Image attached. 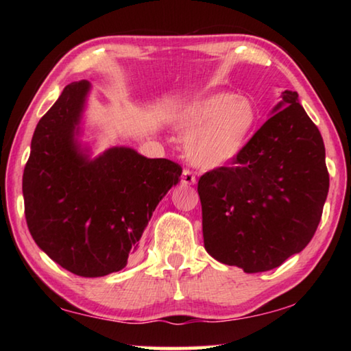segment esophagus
<instances>
[{
  "instance_id": "obj_1",
  "label": "esophagus",
  "mask_w": 351,
  "mask_h": 351,
  "mask_svg": "<svg viewBox=\"0 0 351 351\" xmlns=\"http://www.w3.org/2000/svg\"><path fill=\"white\" fill-rule=\"evenodd\" d=\"M181 182L184 184V186H193V184L197 182V178H195L193 171H190L189 169H184L182 176H181Z\"/></svg>"
}]
</instances>
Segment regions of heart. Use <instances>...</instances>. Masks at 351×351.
<instances>
[{"label": "heart", "mask_w": 351, "mask_h": 351, "mask_svg": "<svg viewBox=\"0 0 351 351\" xmlns=\"http://www.w3.org/2000/svg\"><path fill=\"white\" fill-rule=\"evenodd\" d=\"M251 100L229 93H215L184 110L176 127L190 132L186 138L189 161L201 169H218L241 152L255 125Z\"/></svg>", "instance_id": "1"}]
</instances>
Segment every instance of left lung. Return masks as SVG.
Wrapping results in <instances>:
<instances>
[{
    "label": "left lung",
    "instance_id": "obj_1",
    "mask_svg": "<svg viewBox=\"0 0 351 351\" xmlns=\"http://www.w3.org/2000/svg\"><path fill=\"white\" fill-rule=\"evenodd\" d=\"M272 112L230 165L198 181L206 251L249 274L311 241L330 187L324 139L299 94L282 93Z\"/></svg>",
    "mask_w": 351,
    "mask_h": 351
}]
</instances>
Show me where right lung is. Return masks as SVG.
Segmentation results:
<instances>
[{"label": "right lung", "instance_id": "right-lung-1", "mask_svg": "<svg viewBox=\"0 0 351 351\" xmlns=\"http://www.w3.org/2000/svg\"><path fill=\"white\" fill-rule=\"evenodd\" d=\"M90 82H73L40 119L23 173L25 215L41 251L82 277L123 269L154 209L182 169L112 147L96 159L80 150L75 128Z\"/></svg>", "mask_w": 351, "mask_h": 351}]
</instances>
